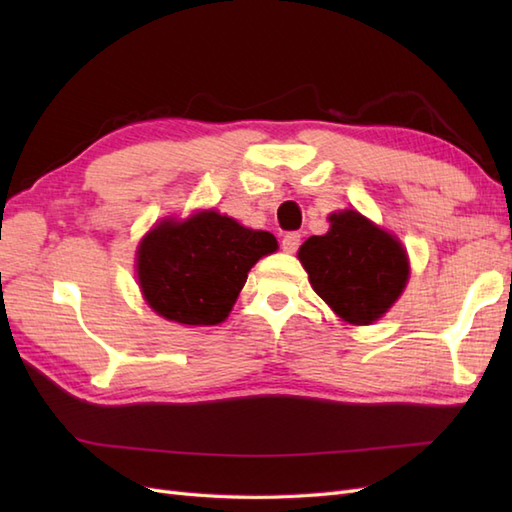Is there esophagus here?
<instances>
[{"mask_svg":"<svg viewBox=\"0 0 512 512\" xmlns=\"http://www.w3.org/2000/svg\"><path fill=\"white\" fill-rule=\"evenodd\" d=\"M299 244H301V235L299 233H286L284 239H281V248H284L286 253H297Z\"/></svg>","mask_w":512,"mask_h":512,"instance_id":"34e87169","label":"esophagus"}]
</instances>
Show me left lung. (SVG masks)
Wrapping results in <instances>:
<instances>
[{"mask_svg": "<svg viewBox=\"0 0 512 512\" xmlns=\"http://www.w3.org/2000/svg\"><path fill=\"white\" fill-rule=\"evenodd\" d=\"M299 259L314 292L356 325L383 317L409 279L398 239L356 211L330 215V231L306 239Z\"/></svg>", "mask_w": 512, "mask_h": 512, "instance_id": "8db88e82", "label": "left lung"}]
</instances>
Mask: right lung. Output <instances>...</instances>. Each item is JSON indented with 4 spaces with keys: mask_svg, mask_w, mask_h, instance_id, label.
I'll return each mask as SVG.
<instances>
[{
    "mask_svg": "<svg viewBox=\"0 0 512 512\" xmlns=\"http://www.w3.org/2000/svg\"><path fill=\"white\" fill-rule=\"evenodd\" d=\"M277 250L266 231H250L215 211L162 222L138 246V281L160 317L215 325L228 317L259 257Z\"/></svg>",
    "mask_w": 512,
    "mask_h": 512,
    "instance_id": "1",
    "label": "right lung"
}]
</instances>
